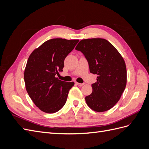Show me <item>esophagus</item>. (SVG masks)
<instances>
[{
  "label": "esophagus",
  "mask_w": 149,
  "mask_h": 149,
  "mask_svg": "<svg viewBox=\"0 0 149 149\" xmlns=\"http://www.w3.org/2000/svg\"><path fill=\"white\" fill-rule=\"evenodd\" d=\"M76 84L79 86H82L84 85V83H76Z\"/></svg>",
  "instance_id": "esophagus-1"
}]
</instances>
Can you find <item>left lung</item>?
<instances>
[{
  "label": "left lung",
  "mask_w": 149,
  "mask_h": 149,
  "mask_svg": "<svg viewBox=\"0 0 149 149\" xmlns=\"http://www.w3.org/2000/svg\"><path fill=\"white\" fill-rule=\"evenodd\" d=\"M75 49L86 58L90 72L97 74V81L91 85L92 93L85 97L88 106L96 112L109 110L120 100L127 83L123 56L103 38L82 40Z\"/></svg>",
  "instance_id": "obj_1"
}]
</instances>
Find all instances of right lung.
Masks as SVG:
<instances>
[{
  "mask_svg": "<svg viewBox=\"0 0 149 149\" xmlns=\"http://www.w3.org/2000/svg\"><path fill=\"white\" fill-rule=\"evenodd\" d=\"M79 40L53 38L30 54L24 72L26 90L31 100L46 113H55L66 102L74 82L56 78L64 67V60Z\"/></svg>",
  "mask_w": 149,
  "mask_h": 149,
  "instance_id": "1",
  "label": "right lung"
}]
</instances>
